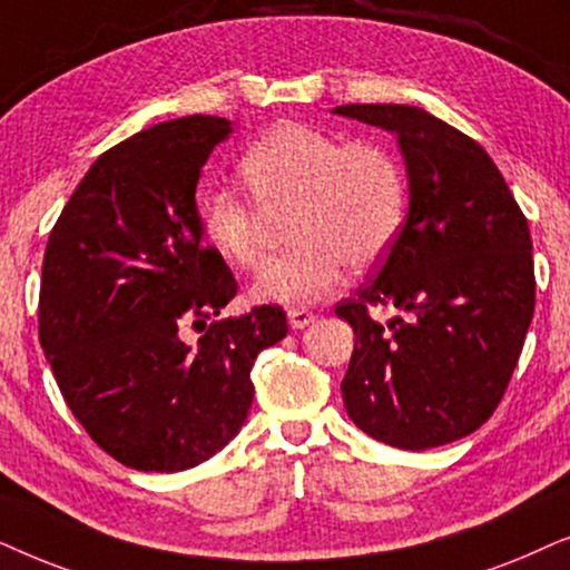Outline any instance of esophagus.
Instances as JSON below:
<instances>
[{
  "instance_id": "1",
  "label": "esophagus",
  "mask_w": 570,
  "mask_h": 570,
  "mask_svg": "<svg viewBox=\"0 0 570 570\" xmlns=\"http://www.w3.org/2000/svg\"><path fill=\"white\" fill-rule=\"evenodd\" d=\"M286 315H289L292 328H307L309 323H315V313L307 307H292Z\"/></svg>"
}]
</instances>
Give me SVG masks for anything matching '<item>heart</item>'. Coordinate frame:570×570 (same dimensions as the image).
Instances as JSON below:
<instances>
[{"label":"heart","mask_w":570,"mask_h":570,"mask_svg":"<svg viewBox=\"0 0 570 570\" xmlns=\"http://www.w3.org/2000/svg\"><path fill=\"white\" fill-rule=\"evenodd\" d=\"M239 179L253 202L229 187L197 200L208 247L234 268L261 261L265 216L286 218L292 247L263 265L253 294L278 305H309L338 286L344 268L364 271L393 245L406 216V171L375 140L284 121L239 158Z\"/></svg>","instance_id":"1"}]
</instances>
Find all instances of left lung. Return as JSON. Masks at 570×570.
I'll list each match as a JSON object with an SVG mask.
<instances>
[{
  "instance_id": "left-lung-1",
  "label": "left lung",
  "mask_w": 570,
  "mask_h": 570,
  "mask_svg": "<svg viewBox=\"0 0 570 570\" xmlns=\"http://www.w3.org/2000/svg\"><path fill=\"white\" fill-rule=\"evenodd\" d=\"M399 135L409 214L381 271L336 305L354 328L346 414L393 449L424 451L482 428L511 383L534 315L527 216L480 142L416 106L333 109ZM399 306L389 326L368 309Z\"/></svg>"
}]
</instances>
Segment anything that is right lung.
Segmentation results:
<instances>
[{
  "label": "right lung",
  "mask_w": 570,
  "mask_h": 570,
  "mask_svg": "<svg viewBox=\"0 0 570 570\" xmlns=\"http://www.w3.org/2000/svg\"><path fill=\"white\" fill-rule=\"evenodd\" d=\"M229 132L195 114L109 148L43 253L38 338L59 391L98 449L140 472L216 456L247 420L257 352L289 331L278 305L216 321L239 286L203 245L195 187Z\"/></svg>",
  "instance_id": "add662e5"
}]
</instances>
